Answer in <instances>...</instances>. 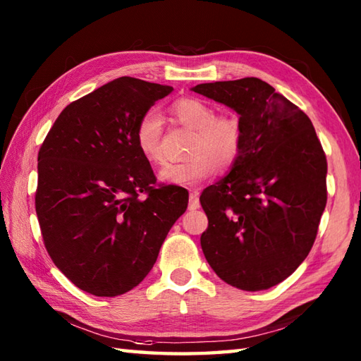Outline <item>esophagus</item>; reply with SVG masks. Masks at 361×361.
I'll return each mask as SVG.
<instances>
[{
    "label": "esophagus",
    "mask_w": 361,
    "mask_h": 361,
    "mask_svg": "<svg viewBox=\"0 0 361 361\" xmlns=\"http://www.w3.org/2000/svg\"><path fill=\"white\" fill-rule=\"evenodd\" d=\"M198 190H192V192L189 194V209L190 211H195L200 208V198H198Z\"/></svg>",
    "instance_id": "obj_1"
}]
</instances>
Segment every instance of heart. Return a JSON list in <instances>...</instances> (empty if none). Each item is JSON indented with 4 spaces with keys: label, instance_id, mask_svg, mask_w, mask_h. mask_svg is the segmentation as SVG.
<instances>
[{
    "label": "heart",
    "instance_id": "b5f03b06",
    "mask_svg": "<svg viewBox=\"0 0 361 361\" xmlns=\"http://www.w3.org/2000/svg\"><path fill=\"white\" fill-rule=\"evenodd\" d=\"M175 119L194 130L189 145V159L166 164L158 173L164 185L189 188L208 180L216 169L234 164L242 149V126L231 114H219L214 106L198 97H181L172 105ZM163 119L159 113L147 111L136 126L135 140L141 155L157 164L163 159L161 150Z\"/></svg>",
    "mask_w": 361,
    "mask_h": 361
}]
</instances>
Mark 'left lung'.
I'll use <instances>...</instances> for the list:
<instances>
[{"mask_svg":"<svg viewBox=\"0 0 361 361\" xmlns=\"http://www.w3.org/2000/svg\"><path fill=\"white\" fill-rule=\"evenodd\" d=\"M195 93L239 114L242 149L206 188L200 243L221 281L247 291L282 282L307 257L327 189L324 150L302 110L257 78L200 83Z\"/></svg>","mask_w":361,"mask_h":361,"instance_id":"8db88e82","label":"left lung"}]
</instances>
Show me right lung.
Returning <instances> with one entry per match:
<instances>
[{
	"mask_svg": "<svg viewBox=\"0 0 361 361\" xmlns=\"http://www.w3.org/2000/svg\"><path fill=\"white\" fill-rule=\"evenodd\" d=\"M172 90L135 78L105 83L60 113L38 152L44 247L87 293L111 298L136 287L188 208L186 189L155 186L135 140L137 122Z\"/></svg>",
	"mask_w": 361,
	"mask_h": 361,
	"instance_id": "right-lung-1",
	"label": "right lung"
}]
</instances>
